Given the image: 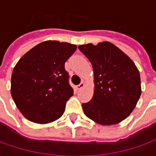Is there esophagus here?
Returning a JSON list of instances; mask_svg holds the SVG:
<instances>
[{
    "mask_svg": "<svg viewBox=\"0 0 156 156\" xmlns=\"http://www.w3.org/2000/svg\"><path fill=\"white\" fill-rule=\"evenodd\" d=\"M84 87H85V83H84V81H81V82L80 83V84H79V85H77L76 88H77L78 90H81V88H83Z\"/></svg>",
    "mask_w": 156,
    "mask_h": 156,
    "instance_id": "obj_1",
    "label": "esophagus"
}]
</instances>
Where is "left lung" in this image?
I'll list each match as a JSON object with an SVG mask.
<instances>
[{"mask_svg":"<svg viewBox=\"0 0 156 156\" xmlns=\"http://www.w3.org/2000/svg\"><path fill=\"white\" fill-rule=\"evenodd\" d=\"M93 66V98L82 104L84 114L101 125L125 120L141 96V78L133 61L108 41L78 47Z\"/></svg>","mask_w":156,"mask_h":156,"instance_id":"8db88e82","label":"left lung"}]
</instances>
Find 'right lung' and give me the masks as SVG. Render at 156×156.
<instances>
[{
  "mask_svg": "<svg viewBox=\"0 0 156 156\" xmlns=\"http://www.w3.org/2000/svg\"><path fill=\"white\" fill-rule=\"evenodd\" d=\"M77 47L47 41L27 52L14 68L11 95L28 121L46 124L62 116L74 90L65 62Z\"/></svg>",
  "mask_w": 156,
  "mask_h": 156,
  "instance_id": "1",
  "label": "right lung"
}]
</instances>
